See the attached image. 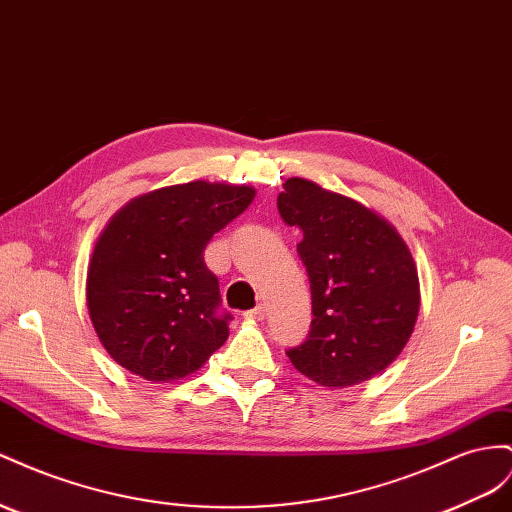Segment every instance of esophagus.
<instances>
[{"label":"esophagus","mask_w":512,"mask_h":512,"mask_svg":"<svg viewBox=\"0 0 512 512\" xmlns=\"http://www.w3.org/2000/svg\"><path fill=\"white\" fill-rule=\"evenodd\" d=\"M243 316H245V319H252V321H262V319H265V308L256 306L252 310H247Z\"/></svg>","instance_id":"esophagus-1"}]
</instances>
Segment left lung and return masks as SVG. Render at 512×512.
Segmentation results:
<instances>
[{
	"instance_id": "8db88e82",
	"label": "left lung",
	"mask_w": 512,
	"mask_h": 512,
	"mask_svg": "<svg viewBox=\"0 0 512 512\" xmlns=\"http://www.w3.org/2000/svg\"><path fill=\"white\" fill-rule=\"evenodd\" d=\"M280 217L301 230L312 323L290 362L325 388H347L388 368L405 349L420 310V282L398 232L359 202L306 178L278 196Z\"/></svg>"
}]
</instances>
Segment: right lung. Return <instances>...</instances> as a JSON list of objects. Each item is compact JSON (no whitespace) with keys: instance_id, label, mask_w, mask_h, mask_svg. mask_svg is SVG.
<instances>
[{"instance_id":"right-lung-1","label":"right lung","mask_w":512,"mask_h":512,"mask_svg":"<svg viewBox=\"0 0 512 512\" xmlns=\"http://www.w3.org/2000/svg\"><path fill=\"white\" fill-rule=\"evenodd\" d=\"M252 187L193 181L135 198L103 230L88 269V310L107 353L148 381L191 375L228 338L204 250L252 204Z\"/></svg>"}]
</instances>
